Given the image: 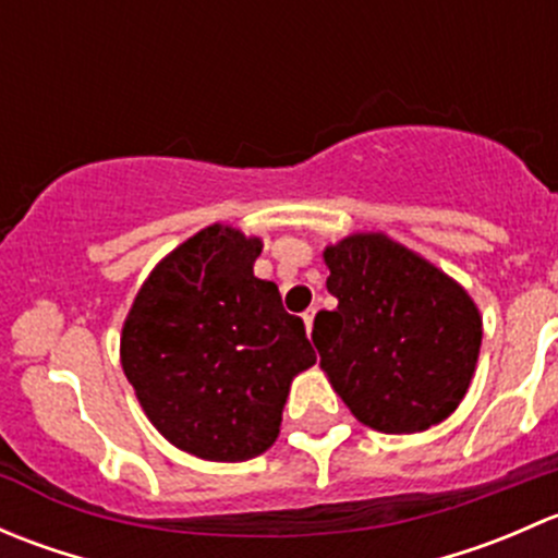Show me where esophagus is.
Instances as JSON below:
<instances>
[{
	"instance_id": "obj_1",
	"label": "esophagus",
	"mask_w": 558,
	"mask_h": 558,
	"mask_svg": "<svg viewBox=\"0 0 558 558\" xmlns=\"http://www.w3.org/2000/svg\"><path fill=\"white\" fill-rule=\"evenodd\" d=\"M302 318H305L307 331H311L313 329V320H315V307H311V311H305V315H302Z\"/></svg>"
}]
</instances>
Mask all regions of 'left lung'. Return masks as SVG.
<instances>
[{
  "instance_id": "1",
  "label": "left lung",
  "mask_w": 558,
  "mask_h": 558,
  "mask_svg": "<svg viewBox=\"0 0 558 558\" xmlns=\"http://www.w3.org/2000/svg\"><path fill=\"white\" fill-rule=\"evenodd\" d=\"M324 262L337 307L315 315L313 342L342 402L386 435L446 421L481 353L483 320L470 294L378 232L329 245Z\"/></svg>"
}]
</instances>
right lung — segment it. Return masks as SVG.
I'll use <instances>...</instances> for the list:
<instances>
[{"mask_svg":"<svg viewBox=\"0 0 558 558\" xmlns=\"http://www.w3.org/2000/svg\"><path fill=\"white\" fill-rule=\"evenodd\" d=\"M262 240L213 227L156 264L123 320L121 364L150 424L185 453L245 461L278 440L294 375L315 351L272 280Z\"/></svg>","mask_w":558,"mask_h":558,"instance_id":"add662e5","label":"right lung"}]
</instances>
